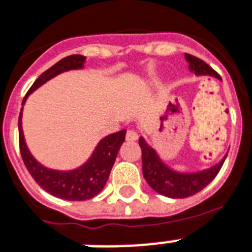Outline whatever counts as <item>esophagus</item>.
Instances as JSON below:
<instances>
[{
	"label": "esophagus",
	"instance_id": "1",
	"mask_svg": "<svg viewBox=\"0 0 252 252\" xmlns=\"http://www.w3.org/2000/svg\"><path fill=\"white\" fill-rule=\"evenodd\" d=\"M126 140H128V141H136L137 138H138V133H137L136 130L129 129V130H128V132H126Z\"/></svg>",
	"mask_w": 252,
	"mask_h": 252
}]
</instances>
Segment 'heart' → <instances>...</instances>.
Masks as SVG:
<instances>
[{
	"mask_svg": "<svg viewBox=\"0 0 252 252\" xmlns=\"http://www.w3.org/2000/svg\"><path fill=\"white\" fill-rule=\"evenodd\" d=\"M151 83H153V84H157V83H158V80H157V79H153V80H151Z\"/></svg>",
	"mask_w": 252,
	"mask_h": 252,
	"instance_id": "heart-1",
	"label": "heart"
}]
</instances>
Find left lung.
<instances>
[{"mask_svg":"<svg viewBox=\"0 0 252 252\" xmlns=\"http://www.w3.org/2000/svg\"><path fill=\"white\" fill-rule=\"evenodd\" d=\"M185 59L189 63V69L195 75H208L220 79L219 73L202 59L190 54H185ZM138 144L142 150V173L145 180L151 189L168 198H188L200 191L216 177L226 158L225 155L218 164L203 171L190 173L177 172L175 169L169 168L159 158L158 153L149 146L142 137H140Z\"/></svg>","mask_w":252,"mask_h":252,"instance_id":"left-lung-1","label":"left lung"}]
</instances>
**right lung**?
Wrapping results in <instances>:
<instances>
[{"label": "right lung", "instance_id": "1", "mask_svg": "<svg viewBox=\"0 0 252 252\" xmlns=\"http://www.w3.org/2000/svg\"><path fill=\"white\" fill-rule=\"evenodd\" d=\"M84 63H85V57L79 54L69 55L61 59L54 66L41 73L33 85L30 88V91L27 92L22 105L26 103L28 95L37 88H40L42 84L69 69L83 68ZM22 111L23 108L20 110L19 122H18L20 154L23 158L24 165L34 181L45 191L61 199L87 200L101 193V190L105 188L107 183L108 176L111 172L112 165L115 163L120 146L126 141V130L123 129L120 132L111 133L105 138H102L94 149L91 158L83 165H80L79 168L71 169V171H57V169H50L38 163L28 150L26 140H24L23 129H22Z\"/></svg>", "mask_w": 252, "mask_h": 252}]
</instances>
